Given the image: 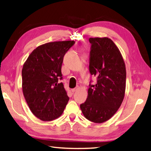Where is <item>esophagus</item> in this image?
Returning a JSON list of instances; mask_svg holds the SVG:
<instances>
[{"label":"esophagus","mask_w":151,"mask_h":151,"mask_svg":"<svg viewBox=\"0 0 151 151\" xmlns=\"http://www.w3.org/2000/svg\"><path fill=\"white\" fill-rule=\"evenodd\" d=\"M78 88H79L78 87H77L74 88H72V93H74V92H76V91L78 90Z\"/></svg>","instance_id":"34e87169"}]
</instances>
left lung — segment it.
Wrapping results in <instances>:
<instances>
[{
	"instance_id": "1",
	"label": "left lung",
	"mask_w": 151,
	"mask_h": 151,
	"mask_svg": "<svg viewBox=\"0 0 151 151\" xmlns=\"http://www.w3.org/2000/svg\"><path fill=\"white\" fill-rule=\"evenodd\" d=\"M89 72L96 76L97 83L90 82L88 96L80 105L88 121L102 123L117 111L124 99L126 88L125 64L118 47L111 40L90 38Z\"/></svg>"
}]
</instances>
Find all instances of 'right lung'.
Returning <instances> with one entry per match:
<instances>
[{
  "label": "right lung",
  "instance_id": "obj_1",
  "mask_svg": "<svg viewBox=\"0 0 151 151\" xmlns=\"http://www.w3.org/2000/svg\"><path fill=\"white\" fill-rule=\"evenodd\" d=\"M74 41L50 42L36 47L22 69L23 95L32 113L43 121L63 114L69 97L64 88L61 67Z\"/></svg>",
  "mask_w": 151,
  "mask_h": 151
}]
</instances>
